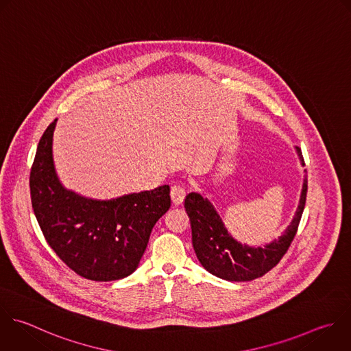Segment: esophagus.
<instances>
[{
    "label": "esophagus",
    "mask_w": 351,
    "mask_h": 351,
    "mask_svg": "<svg viewBox=\"0 0 351 351\" xmlns=\"http://www.w3.org/2000/svg\"><path fill=\"white\" fill-rule=\"evenodd\" d=\"M170 195H171V200H173L174 204H181L184 202V197H185V189H184L182 185L176 184V185L171 186Z\"/></svg>",
    "instance_id": "1"
}]
</instances>
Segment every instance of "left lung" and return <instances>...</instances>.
<instances>
[{"label":"left lung","instance_id":"obj_1","mask_svg":"<svg viewBox=\"0 0 351 351\" xmlns=\"http://www.w3.org/2000/svg\"><path fill=\"white\" fill-rule=\"evenodd\" d=\"M296 152L304 166L299 147H296ZM306 193L307 178L304 176L293 219L278 240L256 248L240 244L228 233L221 217L207 197L196 192L188 193L184 206L191 221L192 244L197 259L206 270L223 280L250 281L263 276L280 262L289 248L300 222Z\"/></svg>","mask_w":351,"mask_h":351}]
</instances>
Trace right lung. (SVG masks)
Here are the masks:
<instances>
[{
	"mask_svg": "<svg viewBox=\"0 0 351 351\" xmlns=\"http://www.w3.org/2000/svg\"><path fill=\"white\" fill-rule=\"evenodd\" d=\"M56 122L44 132L30 173L40 228L56 255L81 277H128L137 269L156 221L170 208V188L162 185L111 200H93L66 189L52 156Z\"/></svg>",
	"mask_w": 351,
	"mask_h": 351,
	"instance_id": "1",
	"label": "right lung"
}]
</instances>
